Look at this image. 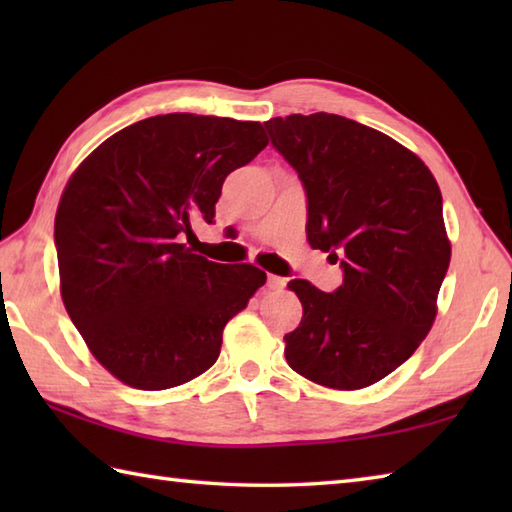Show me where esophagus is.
Here are the masks:
<instances>
[{
    "mask_svg": "<svg viewBox=\"0 0 512 512\" xmlns=\"http://www.w3.org/2000/svg\"><path fill=\"white\" fill-rule=\"evenodd\" d=\"M284 286H286V279H284V277L268 275V288H270V290H281Z\"/></svg>",
    "mask_w": 512,
    "mask_h": 512,
    "instance_id": "1",
    "label": "esophagus"
}]
</instances>
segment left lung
Listing matches in <instances>:
<instances>
[{
	"instance_id": "1",
	"label": "left lung",
	"mask_w": 512,
	"mask_h": 512,
	"mask_svg": "<svg viewBox=\"0 0 512 512\" xmlns=\"http://www.w3.org/2000/svg\"><path fill=\"white\" fill-rule=\"evenodd\" d=\"M264 125L306 191L310 246L343 268L334 292L306 279L288 284L303 317L284 336L286 361L332 389L374 385L418 350L436 319L451 262L438 182L407 147L345 116L290 114Z\"/></svg>"
}]
</instances>
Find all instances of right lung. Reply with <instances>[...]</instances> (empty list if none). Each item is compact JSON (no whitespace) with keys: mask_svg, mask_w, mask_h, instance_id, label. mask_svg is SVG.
Masks as SVG:
<instances>
[{"mask_svg":"<svg viewBox=\"0 0 512 512\" xmlns=\"http://www.w3.org/2000/svg\"><path fill=\"white\" fill-rule=\"evenodd\" d=\"M266 145L262 123L162 114L116 132L74 171L54 217L61 297L121 383L160 391L206 372L224 325L266 284L264 270L182 244L193 222L213 224L228 173Z\"/></svg>","mask_w":512,"mask_h":512,"instance_id":"obj_1","label":"right lung"}]
</instances>
